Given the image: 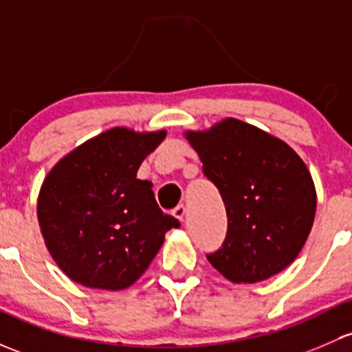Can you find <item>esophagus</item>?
<instances>
[{
	"label": "esophagus",
	"instance_id": "obj_1",
	"mask_svg": "<svg viewBox=\"0 0 352 352\" xmlns=\"http://www.w3.org/2000/svg\"><path fill=\"white\" fill-rule=\"evenodd\" d=\"M173 216H175L179 221H184V216H186V207L182 204L177 206L175 209H173Z\"/></svg>",
	"mask_w": 352,
	"mask_h": 352
}]
</instances>
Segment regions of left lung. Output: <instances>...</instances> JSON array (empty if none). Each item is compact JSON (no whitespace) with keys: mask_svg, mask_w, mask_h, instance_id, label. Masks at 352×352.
<instances>
[{"mask_svg":"<svg viewBox=\"0 0 352 352\" xmlns=\"http://www.w3.org/2000/svg\"><path fill=\"white\" fill-rule=\"evenodd\" d=\"M202 172L228 214L223 246L207 254L234 283H256L298 256L316 216L314 180L287 143L228 118L207 131H188Z\"/></svg>","mask_w":352,"mask_h":352,"instance_id":"obj_1","label":"left lung"}]
</instances>
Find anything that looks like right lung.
<instances>
[{
	"label": "right lung",
	"instance_id": "right-lung-1",
	"mask_svg": "<svg viewBox=\"0 0 352 352\" xmlns=\"http://www.w3.org/2000/svg\"><path fill=\"white\" fill-rule=\"evenodd\" d=\"M166 136L113 128L62 158L40 188L38 223L55 263L76 283L123 290L145 273L179 219L164 214L140 165Z\"/></svg>",
	"mask_w": 352,
	"mask_h": 352
}]
</instances>
